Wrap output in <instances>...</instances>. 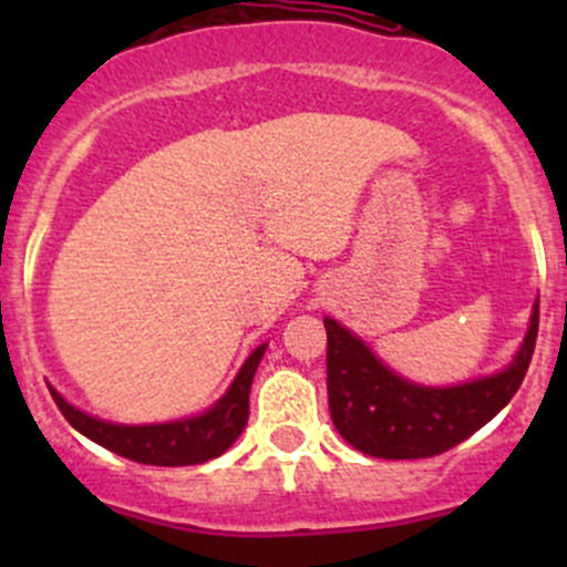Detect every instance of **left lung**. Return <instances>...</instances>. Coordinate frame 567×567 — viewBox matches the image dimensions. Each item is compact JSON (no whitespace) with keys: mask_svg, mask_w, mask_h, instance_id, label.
<instances>
[{"mask_svg":"<svg viewBox=\"0 0 567 567\" xmlns=\"http://www.w3.org/2000/svg\"><path fill=\"white\" fill-rule=\"evenodd\" d=\"M326 390L331 422L351 447L373 458H433L494 420L522 386L537 340V305L505 373L447 390L394 375L359 337L326 318Z\"/></svg>","mask_w":567,"mask_h":567,"instance_id":"8db88e82","label":"left lung"}]
</instances>
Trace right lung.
<instances>
[{
	"label": "right lung",
	"instance_id": "right-lung-1",
	"mask_svg": "<svg viewBox=\"0 0 567 567\" xmlns=\"http://www.w3.org/2000/svg\"><path fill=\"white\" fill-rule=\"evenodd\" d=\"M262 353H266V346L255 348V353L247 359V364L236 375L225 398L214 409L199 416H192V420L136 427L112 425V422H101L95 416L84 414V411L73 409L54 390H51V398L60 405L62 416L79 433L93 439L101 447L123 455V458L147 463V466H194V463H205L221 455L241 436L244 425L249 420L251 379H255V370L260 364Z\"/></svg>",
	"mask_w": 567,
	"mask_h": 567
}]
</instances>
